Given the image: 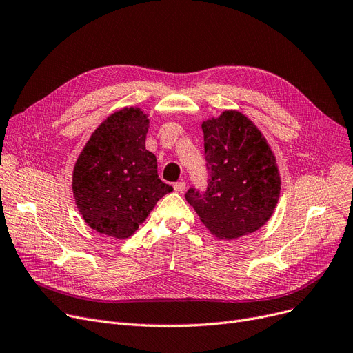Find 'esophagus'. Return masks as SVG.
<instances>
[{
	"label": "esophagus",
	"instance_id": "obj_1",
	"mask_svg": "<svg viewBox=\"0 0 353 353\" xmlns=\"http://www.w3.org/2000/svg\"><path fill=\"white\" fill-rule=\"evenodd\" d=\"M173 188H174L176 192H180V193H181L184 189H186V181H183V180H181V181H177V183H174Z\"/></svg>",
	"mask_w": 353,
	"mask_h": 353
}]
</instances>
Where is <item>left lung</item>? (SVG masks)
Wrapping results in <instances>:
<instances>
[{"label":"left lung","instance_id":"obj_1","mask_svg":"<svg viewBox=\"0 0 353 353\" xmlns=\"http://www.w3.org/2000/svg\"><path fill=\"white\" fill-rule=\"evenodd\" d=\"M209 184L190 189L189 205L219 239L254 233L272 217L281 196V174L268 140L237 110H225L201 124Z\"/></svg>","mask_w":353,"mask_h":353}]
</instances>
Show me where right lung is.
Masks as SVG:
<instances>
[{"label":"right lung","instance_id":"right-lung-1","mask_svg":"<svg viewBox=\"0 0 353 353\" xmlns=\"http://www.w3.org/2000/svg\"><path fill=\"white\" fill-rule=\"evenodd\" d=\"M148 114L124 107L90 136L72 170V196L85 223L101 234L127 239L173 188L157 174L145 148Z\"/></svg>","mask_w":353,"mask_h":353}]
</instances>
